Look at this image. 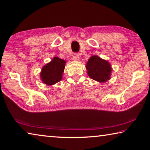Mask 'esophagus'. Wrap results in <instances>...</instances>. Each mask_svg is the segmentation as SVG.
I'll use <instances>...</instances> for the list:
<instances>
[{
	"label": "esophagus",
	"instance_id": "1",
	"mask_svg": "<svg viewBox=\"0 0 150 150\" xmlns=\"http://www.w3.org/2000/svg\"><path fill=\"white\" fill-rule=\"evenodd\" d=\"M79 53H75L73 54V59L75 61H78L79 59Z\"/></svg>",
	"mask_w": 150,
	"mask_h": 150
}]
</instances>
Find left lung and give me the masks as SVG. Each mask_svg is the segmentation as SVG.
Returning <instances> with one entry per match:
<instances>
[{"mask_svg":"<svg viewBox=\"0 0 150 150\" xmlns=\"http://www.w3.org/2000/svg\"><path fill=\"white\" fill-rule=\"evenodd\" d=\"M86 67L88 75L92 79L102 83L110 79L112 70L110 64L98 56H92L88 60Z\"/></svg>","mask_w":150,"mask_h":150,"instance_id":"1","label":"left lung"}]
</instances>
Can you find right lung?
<instances>
[{
    "label": "right lung",
    "mask_w": 150,
    "mask_h": 150,
    "mask_svg": "<svg viewBox=\"0 0 150 150\" xmlns=\"http://www.w3.org/2000/svg\"><path fill=\"white\" fill-rule=\"evenodd\" d=\"M66 61L58 57L52 59L50 63L43 67L40 77L43 83L47 85H52L59 82L62 78Z\"/></svg>",
    "instance_id": "right-lung-1"
}]
</instances>
